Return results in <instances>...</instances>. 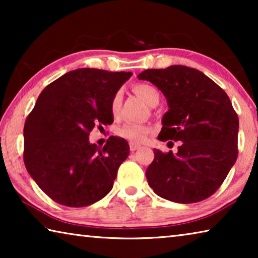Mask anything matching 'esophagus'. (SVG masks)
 I'll list each match as a JSON object with an SVG mask.
<instances>
[{
    "label": "esophagus",
    "instance_id": "34e87169",
    "mask_svg": "<svg viewBox=\"0 0 258 258\" xmlns=\"http://www.w3.org/2000/svg\"><path fill=\"white\" fill-rule=\"evenodd\" d=\"M139 148H140V145H137V143H134V142H130V150L131 151L138 150Z\"/></svg>",
    "mask_w": 258,
    "mask_h": 258
}]
</instances>
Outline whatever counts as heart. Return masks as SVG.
Instances as JSON below:
<instances>
[{"mask_svg": "<svg viewBox=\"0 0 258 258\" xmlns=\"http://www.w3.org/2000/svg\"><path fill=\"white\" fill-rule=\"evenodd\" d=\"M134 91L150 106L159 103L160 93L158 89L154 85L148 84V83H138L134 85ZM121 101H123V91L118 90L112 95L110 101V110L113 116H117L119 113ZM116 133L118 137L128 140L131 142L139 143L145 141L148 134L150 133V128L141 124H125L117 128Z\"/></svg>", "mask_w": 258, "mask_h": 258, "instance_id": "b5f03b06", "label": "heart"}]
</instances>
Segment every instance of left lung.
<instances>
[{"instance_id":"left-lung-1","label":"left lung","mask_w":258,"mask_h":258,"mask_svg":"<svg viewBox=\"0 0 258 258\" xmlns=\"http://www.w3.org/2000/svg\"><path fill=\"white\" fill-rule=\"evenodd\" d=\"M149 81L167 99L160 141H182L177 154L155 149L146 171L159 197L192 204L211 197L228 176L238 157L239 118L223 89L208 76L185 66L147 69Z\"/></svg>"}]
</instances>
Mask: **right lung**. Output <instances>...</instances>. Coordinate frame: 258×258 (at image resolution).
I'll return each instance as SVG.
<instances>
[{
  "label": "right lung",
  "instance_id": "1",
  "mask_svg": "<svg viewBox=\"0 0 258 258\" xmlns=\"http://www.w3.org/2000/svg\"><path fill=\"white\" fill-rule=\"evenodd\" d=\"M132 75L82 68L42 91L24 126V163L53 202L85 207L112 189L127 158L126 140L110 137L103 148L89 142L95 125H110L112 95Z\"/></svg>",
  "mask_w": 258,
  "mask_h": 258
}]
</instances>
